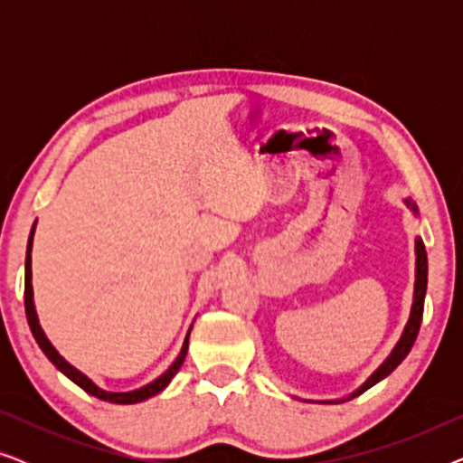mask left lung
<instances>
[{
	"mask_svg": "<svg viewBox=\"0 0 463 463\" xmlns=\"http://www.w3.org/2000/svg\"><path fill=\"white\" fill-rule=\"evenodd\" d=\"M407 206L411 211L417 213V206L413 202L407 200ZM415 295H413V307H411V318L407 322V326H404L402 331V337L398 341L394 350L388 358H385V363L379 366V369L373 373V375L366 379V382L360 385V388L354 392L350 398H356L366 392L369 388H373L377 382H382L383 377H388L392 371L396 369L398 364L402 363L404 358H407V354L411 352V347H413L415 339H417V333H420V326H421V316H423V299H426V288H428V255H426V246H423V240L417 238L415 240ZM344 402V401H341Z\"/></svg>",
	"mask_w": 463,
	"mask_h": 463,
	"instance_id": "8db88e82",
	"label": "left lung"
}]
</instances>
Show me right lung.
I'll return each instance as SVG.
<instances>
[{
    "mask_svg": "<svg viewBox=\"0 0 463 463\" xmlns=\"http://www.w3.org/2000/svg\"><path fill=\"white\" fill-rule=\"evenodd\" d=\"M33 232H35V225H33V230H31L29 244H27V259H24V312H27V322H29V326H31V333H33L37 345L42 347V352L46 354L50 363H52L61 373H65V375L71 379L73 383H78L81 390L88 392V394L100 398V401L116 402V404H135V402L147 401V398L160 394V392L170 383V379H173L176 373H179L183 360H185V356H187L189 333H187V337H185V344H183V347H181L179 356H176L175 363L168 366V371L164 373V375L157 377L156 382L147 383L141 390H132V392H105V390H100L97 383H92L90 379L84 375V373H80L78 369H75V366L69 364L67 360L62 358L59 352H56V347L50 344L48 337L42 331L40 320H37V314H35V306H33V287H31V246H33Z\"/></svg>",
    "mask_w": 463,
    "mask_h": 463,
    "instance_id": "obj_1",
    "label": "right lung"
}]
</instances>
